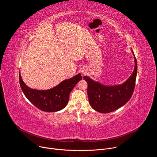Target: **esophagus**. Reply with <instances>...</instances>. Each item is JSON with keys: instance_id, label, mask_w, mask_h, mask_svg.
Segmentation results:
<instances>
[{"instance_id": "esophagus-1", "label": "esophagus", "mask_w": 157, "mask_h": 157, "mask_svg": "<svg viewBox=\"0 0 157 157\" xmlns=\"http://www.w3.org/2000/svg\"><path fill=\"white\" fill-rule=\"evenodd\" d=\"M85 74H86L85 72H82V75H85Z\"/></svg>"}]
</instances>
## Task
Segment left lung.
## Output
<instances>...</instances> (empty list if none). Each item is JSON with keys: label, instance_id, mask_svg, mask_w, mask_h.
<instances>
[{"label": "left lung", "instance_id": "1", "mask_svg": "<svg viewBox=\"0 0 157 157\" xmlns=\"http://www.w3.org/2000/svg\"><path fill=\"white\" fill-rule=\"evenodd\" d=\"M134 56L135 68L131 76L124 83L114 86L104 85L88 76H84L87 83V95L91 106L99 113L113 112L125 105L131 98L136 85L137 63Z\"/></svg>", "mask_w": 157, "mask_h": 157}]
</instances>
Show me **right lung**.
Instances as JSON below:
<instances>
[{
    "label": "right lung",
    "instance_id": "obj_1",
    "mask_svg": "<svg viewBox=\"0 0 157 157\" xmlns=\"http://www.w3.org/2000/svg\"><path fill=\"white\" fill-rule=\"evenodd\" d=\"M82 79L80 73L65 79L55 87L47 90H38L27 86L19 73L20 85L29 101L44 112H57L64 109L68 102L70 94L76 84Z\"/></svg>",
    "mask_w": 157,
    "mask_h": 157
}]
</instances>
